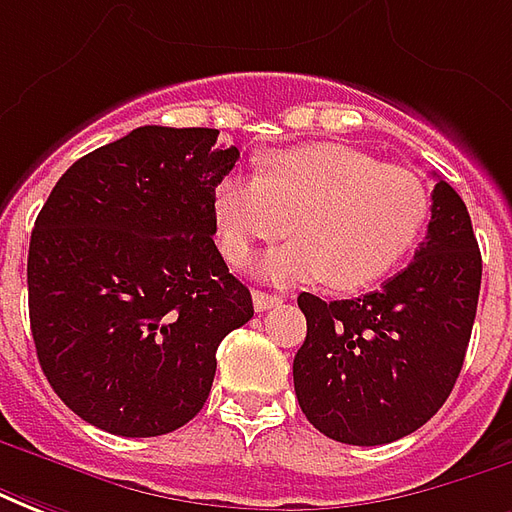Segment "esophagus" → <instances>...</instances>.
<instances>
[{
	"instance_id": "obj_1",
	"label": "esophagus",
	"mask_w": 512,
	"mask_h": 512,
	"mask_svg": "<svg viewBox=\"0 0 512 512\" xmlns=\"http://www.w3.org/2000/svg\"><path fill=\"white\" fill-rule=\"evenodd\" d=\"M278 303H284L281 295H270V292H262V289H253V308L256 311H270Z\"/></svg>"
}]
</instances>
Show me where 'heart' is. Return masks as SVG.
I'll use <instances>...</instances> for the list:
<instances>
[{"label": "heart", "mask_w": 512, "mask_h": 512, "mask_svg": "<svg viewBox=\"0 0 512 512\" xmlns=\"http://www.w3.org/2000/svg\"><path fill=\"white\" fill-rule=\"evenodd\" d=\"M217 245L245 264L259 242L295 239L270 250L259 273L270 281H328L353 292L378 284L408 256L430 215L422 179L380 165L366 151L314 143L270 151L259 176L226 173L212 190Z\"/></svg>", "instance_id": "b5f03b06"}]
</instances>
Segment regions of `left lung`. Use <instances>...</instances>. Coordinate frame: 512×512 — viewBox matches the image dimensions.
Instances as JSON below:
<instances>
[{
	"instance_id": "obj_1",
	"label": "left lung",
	"mask_w": 512,
	"mask_h": 512,
	"mask_svg": "<svg viewBox=\"0 0 512 512\" xmlns=\"http://www.w3.org/2000/svg\"><path fill=\"white\" fill-rule=\"evenodd\" d=\"M427 237L378 292H303L306 342L292 375L306 419L333 441L378 447L419 430L455 389L480 297L482 259L466 204L433 187Z\"/></svg>"
}]
</instances>
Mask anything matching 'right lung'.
<instances>
[{
  "label": "right lung",
  "instance_id": "obj_1",
  "mask_svg": "<svg viewBox=\"0 0 512 512\" xmlns=\"http://www.w3.org/2000/svg\"><path fill=\"white\" fill-rule=\"evenodd\" d=\"M217 129L140 126L76 159L35 220V353L57 397L112 436H165L204 408L217 347L253 317L212 234L239 151Z\"/></svg>",
  "mask_w": 512,
  "mask_h": 512
}]
</instances>
